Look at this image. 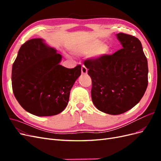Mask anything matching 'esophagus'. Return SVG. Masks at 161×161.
<instances>
[{
	"mask_svg": "<svg viewBox=\"0 0 161 161\" xmlns=\"http://www.w3.org/2000/svg\"><path fill=\"white\" fill-rule=\"evenodd\" d=\"M87 69L84 66V65H82V67H81V72H82V75H86L87 74Z\"/></svg>",
	"mask_w": 161,
	"mask_h": 161,
	"instance_id": "34e87169",
	"label": "esophagus"
}]
</instances>
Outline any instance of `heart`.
Here are the masks:
<instances>
[{"label":"heart","instance_id":"heart-1","mask_svg":"<svg viewBox=\"0 0 161 161\" xmlns=\"http://www.w3.org/2000/svg\"><path fill=\"white\" fill-rule=\"evenodd\" d=\"M109 47L108 45L102 43L100 41H94L88 45L77 48L75 53L79 55H91L95 58H99L108 54Z\"/></svg>","mask_w":161,"mask_h":161}]
</instances>
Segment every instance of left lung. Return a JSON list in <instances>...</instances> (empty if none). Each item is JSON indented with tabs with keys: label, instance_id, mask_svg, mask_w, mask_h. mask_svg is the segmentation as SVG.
<instances>
[{
	"label": "left lung",
	"instance_id": "8db88e82",
	"mask_svg": "<svg viewBox=\"0 0 161 161\" xmlns=\"http://www.w3.org/2000/svg\"><path fill=\"white\" fill-rule=\"evenodd\" d=\"M122 48L114 54L85 60L92 80V103L99 111L119 115L142 98L148 86V62L137 37L117 34Z\"/></svg>",
	"mask_w": 161,
	"mask_h": 161
}]
</instances>
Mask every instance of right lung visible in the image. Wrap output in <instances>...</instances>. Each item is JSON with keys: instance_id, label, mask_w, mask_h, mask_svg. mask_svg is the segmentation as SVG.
I'll return each instance as SVG.
<instances>
[{"instance_id": "1", "label": "right lung", "mask_w": 161, "mask_h": 161, "mask_svg": "<svg viewBox=\"0 0 161 161\" xmlns=\"http://www.w3.org/2000/svg\"><path fill=\"white\" fill-rule=\"evenodd\" d=\"M62 56L42 39L21 46L12 68V88L22 108L37 116L55 115L69 103L70 92L81 74V66L67 69Z\"/></svg>"}]
</instances>
